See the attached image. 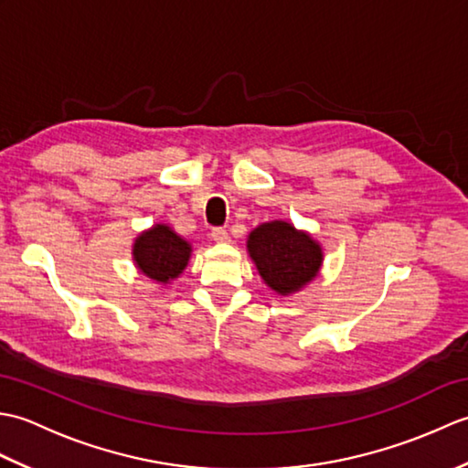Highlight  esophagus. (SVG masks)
<instances>
[{"mask_svg":"<svg viewBox=\"0 0 468 468\" xmlns=\"http://www.w3.org/2000/svg\"><path fill=\"white\" fill-rule=\"evenodd\" d=\"M211 239L215 243H227L229 241V233L225 231V229H213L211 231Z\"/></svg>","mask_w":468,"mask_h":468,"instance_id":"34e87169","label":"esophagus"}]
</instances>
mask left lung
<instances>
[{
	"label": "left lung",
	"instance_id": "left-lung-1",
	"mask_svg": "<svg viewBox=\"0 0 468 468\" xmlns=\"http://www.w3.org/2000/svg\"><path fill=\"white\" fill-rule=\"evenodd\" d=\"M247 253L263 283L277 295L302 292L324 265L322 243L282 218L257 225L247 237Z\"/></svg>",
	"mask_w": 468,
	"mask_h": 468
}]
</instances>
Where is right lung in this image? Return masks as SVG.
<instances>
[{
  "mask_svg": "<svg viewBox=\"0 0 468 468\" xmlns=\"http://www.w3.org/2000/svg\"><path fill=\"white\" fill-rule=\"evenodd\" d=\"M191 253L193 245L166 223H154L151 229H144L133 243L134 267L158 285H171L186 270Z\"/></svg>",
  "mask_w": 468,
  "mask_h": 468,
  "instance_id": "1",
  "label": "right lung"
}]
</instances>
